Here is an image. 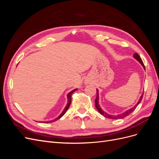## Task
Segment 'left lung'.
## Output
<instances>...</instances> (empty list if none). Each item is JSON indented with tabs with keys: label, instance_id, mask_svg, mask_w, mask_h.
Masks as SVG:
<instances>
[{
	"label": "left lung",
	"instance_id": "left-lung-1",
	"mask_svg": "<svg viewBox=\"0 0 159 159\" xmlns=\"http://www.w3.org/2000/svg\"><path fill=\"white\" fill-rule=\"evenodd\" d=\"M133 57H134V58H135L137 61H139V62H140L141 63V64L143 66V68H144V69L145 70V65H144V64H143V61H142V60H141V58L140 57V56H139V55L138 54H137V53H135V54H134V55H133ZM143 93L141 95V98H140V99H139V102H137V103L136 104V105L134 107H133V108H131V109H129V110H127V111H125V113H122V114H120V115H109V114H107V113H106L105 112H104L101 109V107H99V104H98V101H99V96H98V90L97 89V96H96V99H95V107H96V109H97L98 110V111L102 114V115H103L104 117H105L106 118H109V119H122V118H124V117H127V115H130L131 114L133 111L136 109V107H137V105L141 103V100H142V99H143Z\"/></svg>",
	"mask_w": 159,
	"mask_h": 159
}]
</instances>
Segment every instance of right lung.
<instances>
[{
    "mask_svg": "<svg viewBox=\"0 0 159 159\" xmlns=\"http://www.w3.org/2000/svg\"><path fill=\"white\" fill-rule=\"evenodd\" d=\"M75 90H77V89H74L73 91H71V92H70L69 93H68V104H67V105H66V107H65V109H64V110L63 111V112H62L61 113V115H60V116L57 117V118H56V119H55L54 120H52V121H46L45 123H51V122H52V121H56V120H57V119H59L60 118H61L62 116H63V115L66 113V112L67 111V110L68 109V108H69V107H70V104H71V95H72V93H73L74 91H75Z\"/></svg>",
    "mask_w": 159,
    "mask_h": 159,
    "instance_id": "obj_1",
    "label": "right lung"
}]
</instances>
